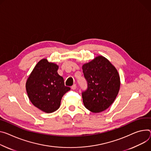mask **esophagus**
I'll return each mask as SVG.
<instances>
[{"mask_svg":"<svg viewBox=\"0 0 151 151\" xmlns=\"http://www.w3.org/2000/svg\"><path fill=\"white\" fill-rule=\"evenodd\" d=\"M76 84H73V85L71 87V88H72V90H75V89H76Z\"/></svg>","mask_w":151,"mask_h":151,"instance_id":"obj_1","label":"esophagus"}]
</instances>
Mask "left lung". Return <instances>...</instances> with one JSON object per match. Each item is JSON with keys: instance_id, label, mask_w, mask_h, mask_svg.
Returning <instances> with one entry per match:
<instances>
[{"instance_id": "obj_1", "label": "left lung", "mask_w": 151, "mask_h": 151, "mask_svg": "<svg viewBox=\"0 0 151 151\" xmlns=\"http://www.w3.org/2000/svg\"><path fill=\"white\" fill-rule=\"evenodd\" d=\"M88 84L83 92V103L91 112L105 111L116 99L120 86L116 68L105 57L99 55L82 67Z\"/></svg>"}]
</instances>
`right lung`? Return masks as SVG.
<instances>
[{"label":"right lung","instance_id":"obj_1","mask_svg":"<svg viewBox=\"0 0 151 151\" xmlns=\"http://www.w3.org/2000/svg\"><path fill=\"white\" fill-rule=\"evenodd\" d=\"M59 66L46 58L34 67L26 83V90L31 103L46 113L57 111L63 95L70 88L64 86V79L57 72Z\"/></svg>","mask_w":151,"mask_h":151}]
</instances>
